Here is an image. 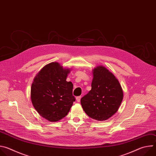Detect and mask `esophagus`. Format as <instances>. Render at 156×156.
Returning a JSON list of instances; mask_svg holds the SVG:
<instances>
[{
    "mask_svg": "<svg viewBox=\"0 0 156 156\" xmlns=\"http://www.w3.org/2000/svg\"><path fill=\"white\" fill-rule=\"evenodd\" d=\"M81 96H78V97H76V101H77L78 102H80V99H81Z\"/></svg>",
    "mask_w": 156,
    "mask_h": 156,
    "instance_id": "esophagus-1",
    "label": "esophagus"
}]
</instances>
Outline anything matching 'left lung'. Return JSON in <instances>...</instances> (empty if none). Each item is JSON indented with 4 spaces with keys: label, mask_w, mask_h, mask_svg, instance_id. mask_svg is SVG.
<instances>
[{
    "label": "left lung",
    "mask_w": 156,
    "mask_h": 156,
    "mask_svg": "<svg viewBox=\"0 0 156 156\" xmlns=\"http://www.w3.org/2000/svg\"><path fill=\"white\" fill-rule=\"evenodd\" d=\"M93 71L91 90L81 99V104L89 117L104 121L117 112L123 92L119 80L104 66H98Z\"/></svg>",
    "instance_id": "1"
}]
</instances>
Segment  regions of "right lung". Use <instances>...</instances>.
Returning a JSON list of instances; mask_svg holds the SVG:
<instances>
[{"label":"right lung","instance_id":"1","mask_svg":"<svg viewBox=\"0 0 156 156\" xmlns=\"http://www.w3.org/2000/svg\"><path fill=\"white\" fill-rule=\"evenodd\" d=\"M70 72L58 62H52L44 66L34 78L31 88L32 104L38 114L50 122L64 118L75 101L73 85L66 81Z\"/></svg>","mask_w":156,"mask_h":156}]
</instances>
